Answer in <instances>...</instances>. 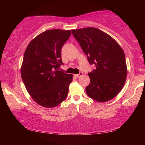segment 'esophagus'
Instances as JSON below:
<instances>
[{
    "instance_id": "obj_1",
    "label": "esophagus",
    "mask_w": 145,
    "mask_h": 145,
    "mask_svg": "<svg viewBox=\"0 0 145 145\" xmlns=\"http://www.w3.org/2000/svg\"><path fill=\"white\" fill-rule=\"evenodd\" d=\"M82 74H83V73L82 72H80L79 73H78V74H76V75H75V76L76 77H80V76H82Z\"/></svg>"
}]
</instances>
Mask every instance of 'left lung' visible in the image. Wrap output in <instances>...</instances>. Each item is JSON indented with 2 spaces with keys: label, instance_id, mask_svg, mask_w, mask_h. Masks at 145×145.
Returning <instances> with one entry per match:
<instances>
[{
  "label": "left lung",
  "instance_id": "left-lung-1",
  "mask_svg": "<svg viewBox=\"0 0 145 145\" xmlns=\"http://www.w3.org/2000/svg\"><path fill=\"white\" fill-rule=\"evenodd\" d=\"M88 60L95 69L88 73V97L99 102L114 98L126 80L127 70L123 49L111 36L95 27L72 30Z\"/></svg>",
  "mask_w": 145,
  "mask_h": 145
}]
</instances>
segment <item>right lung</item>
<instances>
[{
    "instance_id": "obj_1",
    "label": "right lung",
    "mask_w": 145,
    "mask_h": 145,
    "mask_svg": "<svg viewBox=\"0 0 145 145\" xmlns=\"http://www.w3.org/2000/svg\"><path fill=\"white\" fill-rule=\"evenodd\" d=\"M71 34L61 29L46 31L29 43L24 53L22 78L29 94L41 106H57L67 97L73 75L59 68L63 65L61 48Z\"/></svg>"
}]
</instances>
